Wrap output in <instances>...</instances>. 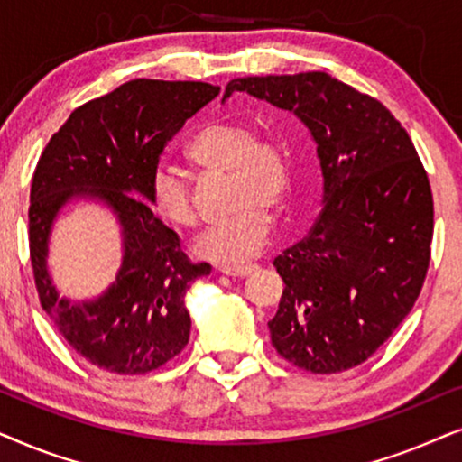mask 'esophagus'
Returning <instances> with one entry per match:
<instances>
[{
	"label": "esophagus",
	"mask_w": 462,
	"mask_h": 462,
	"mask_svg": "<svg viewBox=\"0 0 462 462\" xmlns=\"http://www.w3.org/2000/svg\"><path fill=\"white\" fill-rule=\"evenodd\" d=\"M254 269H256V264H244V267H223L220 271H223L225 275H231V277H245V275H250Z\"/></svg>",
	"instance_id": "1"
}]
</instances>
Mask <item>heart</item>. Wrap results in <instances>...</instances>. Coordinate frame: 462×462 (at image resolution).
Returning a JSON list of instances; mask_svg holds the SVG:
<instances>
[{"instance_id":"heart-1","label":"heart","mask_w":462,"mask_h":462,"mask_svg":"<svg viewBox=\"0 0 462 462\" xmlns=\"http://www.w3.org/2000/svg\"><path fill=\"white\" fill-rule=\"evenodd\" d=\"M185 155L195 168L231 174V206L236 208L231 217L201 233L195 254L223 267L248 263L269 239V210L286 206L292 191L294 157L288 143L280 136H256L244 122H214L187 143ZM149 204L176 229H191L198 223L185 179L168 166H157L151 174Z\"/></svg>"}]
</instances>
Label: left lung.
<instances>
[{
	"label": "left lung",
	"mask_w": 462,
	"mask_h": 462,
	"mask_svg": "<svg viewBox=\"0 0 462 462\" xmlns=\"http://www.w3.org/2000/svg\"><path fill=\"white\" fill-rule=\"evenodd\" d=\"M311 132L324 210L273 264L283 288L271 343L313 374L356 368L395 332L425 283L433 195L408 132L376 98L324 71L231 79Z\"/></svg>",
	"instance_id": "8db88e82"
}]
</instances>
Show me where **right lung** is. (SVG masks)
Returning a JSON list of instances; mask_svg holds the SVG:
<instances>
[{
  "mask_svg": "<svg viewBox=\"0 0 462 462\" xmlns=\"http://www.w3.org/2000/svg\"><path fill=\"white\" fill-rule=\"evenodd\" d=\"M218 92L204 81L132 79L78 106L37 162L29 204L37 294L62 338L100 370L147 374L189 343L185 294L210 264L189 261L179 236L153 217L149 180L168 141ZM73 197L103 199L125 236L116 283L79 306L58 299L45 269L49 229Z\"/></svg>",
  "mask_w": 462,
  "mask_h": 462,
  "instance_id": "right-lung-1",
  "label": "right lung"
}]
</instances>
